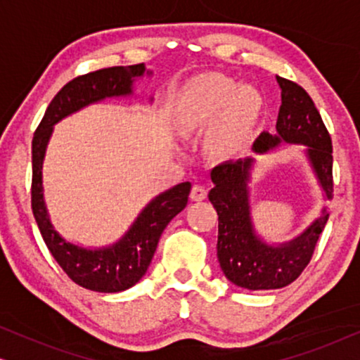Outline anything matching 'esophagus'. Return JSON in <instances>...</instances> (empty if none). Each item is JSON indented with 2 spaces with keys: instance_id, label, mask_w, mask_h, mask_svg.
I'll return each mask as SVG.
<instances>
[{
  "instance_id": "esophagus-1",
  "label": "esophagus",
  "mask_w": 360,
  "mask_h": 360,
  "mask_svg": "<svg viewBox=\"0 0 360 360\" xmlns=\"http://www.w3.org/2000/svg\"><path fill=\"white\" fill-rule=\"evenodd\" d=\"M206 193H208V190H206L203 185H193L190 191V198L193 201H201L206 198Z\"/></svg>"
}]
</instances>
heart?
I'll use <instances>...</instances> for the list:
<instances>
[{
  "label": "heart",
  "mask_w": 360,
  "mask_h": 360,
  "mask_svg": "<svg viewBox=\"0 0 360 360\" xmlns=\"http://www.w3.org/2000/svg\"><path fill=\"white\" fill-rule=\"evenodd\" d=\"M257 106L259 96L254 90L239 88L223 75L206 73L185 88L181 124L188 131L198 129L221 117L213 132V146L221 154H231L248 137Z\"/></svg>",
  "instance_id": "b5f03b06"
}]
</instances>
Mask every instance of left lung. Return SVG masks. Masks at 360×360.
Here are the masks:
<instances>
[{
  "mask_svg": "<svg viewBox=\"0 0 360 360\" xmlns=\"http://www.w3.org/2000/svg\"><path fill=\"white\" fill-rule=\"evenodd\" d=\"M282 90L277 134L262 132L254 152L265 154L280 142L307 146V155L328 200L333 198V142L321 115L298 83L277 77ZM254 159L228 160L211 170L208 198L218 213V260L226 278L240 288L275 290L295 282L313 257L328 221L321 216L298 238L280 245L264 243L250 218L248 181Z\"/></svg>",
  "mask_w": 360,
  "mask_h": 360,
  "instance_id": "left-lung-1",
  "label": "left lung"
}]
</instances>
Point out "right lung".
Wrapping results in <instances>:
<instances>
[{
  "mask_svg": "<svg viewBox=\"0 0 360 360\" xmlns=\"http://www.w3.org/2000/svg\"><path fill=\"white\" fill-rule=\"evenodd\" d=\"M144 63H137L101 68L73 78L53 96L32 137L31 205L39 231L63 272L77 285L93 292H122L144 277L167 224L188 203L191 184L184 181L155 196L116 244L101 249H85L63 239L49 219L42 193L44 155L53 124L91 103L131 95L132 82L144 75Z\"/></svg>",
  "mask_w": 360,
  "mask_h": 360,
  "instance_id": "obj_1",
  "label": "right lung"
}]
</instances>
